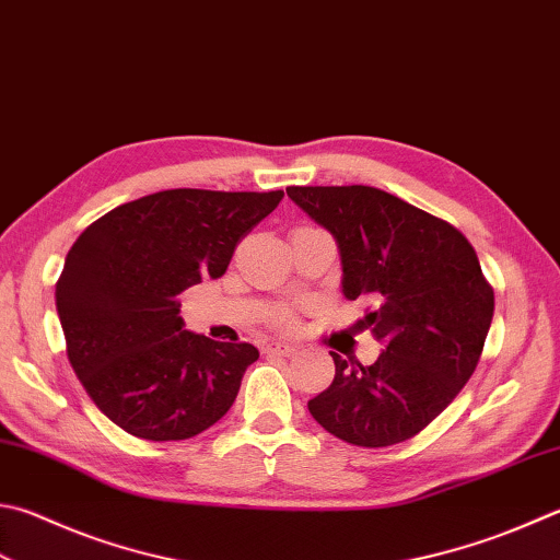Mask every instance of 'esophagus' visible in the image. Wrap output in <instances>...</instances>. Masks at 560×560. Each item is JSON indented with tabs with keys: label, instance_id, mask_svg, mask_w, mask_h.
I'll return each mask as SVG.
<instances>
[{
	"label": "esophagus",
	"instance_id": "obj_1",
	"mask_svg": "<svg viewBox=\"0 0 560 560\" xmlns=\"http://www.w3.org/2000/svg\"><path fill=\"white\" fill-rule=\"evenodd\" d=\"M266 351H268V353H278V355H294V353H298V346L276 341V343H268Z\"/></svg>",
	"mask_w": 560,
	"mask_h": 560
}]
</instances>
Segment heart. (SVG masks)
<instances>
[{
    "instance_id": "heart-1",
    "label": "heart",
    "mask_w": 560,
    "mask_h": 560,
    "mask_svg": "<svg viewBox=\"0 0 560 560\" xmlns=\"http://www.w3.org/2000/svg\"><path fill=\"white\" fill-rule=\"evenodd\" d=\"M280 324H282V326H292V324H294V316H292V314H284L282 319H280Z\"/></svg>"
}]
</instances>
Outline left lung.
<instances>
[{
  "mask_svg": "<svg viewBox=\"0 0 560 560\" xmlns=\"http://www.w3.org/2000/svg\"><path fill=\"white\" fill-rule=\"evenodd\" d=\"M341 250L343 294L368 300L373 365L331 353L334 383L310 415L336 439L383 448L417 436L476 373L494 292L456 226L365 185L288 187Z\"/></svg>",
  "mask_w": 560,
  "mask_h": 560,
  "instance_id": "1",
  "label": "left lung"
}]
</instances>
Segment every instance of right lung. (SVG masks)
<instances>
[{"label": "right lung", "mask_w": 560, "mask_h": 560, "mask_svg": "<svg viewBox=\"0 0 560 560\" xmlns=\"http://www.w3.org/2000/svg\"><path fill=\"white\" fill-rule=\"evenodd\" d=\"M282 195L163 189L92 221L68 250L56 282L68 361L126 434L192 439L234 405L258 348L185 331L180 294L224 276Z\"/></svg>", "instance_id": "right-lung-1"}]
</instances>
